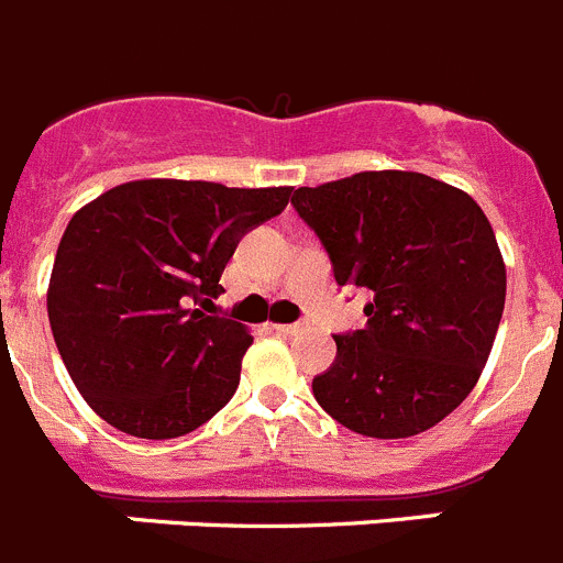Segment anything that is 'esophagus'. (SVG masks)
Instances as JSON below:
<instances>
[{
    "label": "esophagus",
    "instance_id": "obj_1",
    "mask_svg": "<svg viewBox=\"0 0 563 563\" xmlns=\"http://www.w3.org/2000/svg\"><path fill=\"white\" fill-rule=\"evenodd\" d=\"M273 330H276V333H285V335H296L305 330V324H273Z\"/></svg>",
    "mask_w": 563,
    "mask_h": 563
}]
</instances>
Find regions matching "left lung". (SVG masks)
<instances>
[{"label":"left lung","mask_w":563,"mask_h":563,"mask_svg":"<svg viewBox=\"0 0 563 563\" xmlns=\"http://www.w3.org/2000/svg\"><path fill=\"white\" fill-rule=\"evenodd\" d=\"M339 287L373 292L313 378L321 410L369 439H410L470 396L489 358L507 271L484 210L412 170H364L292 194Z\"/></svg>","instance_id":"left-lung-1"}]
</instances>
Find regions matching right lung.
<instances>
[{
    "label": "right lung",
    "instance_id": "right-lung-1",
    "mask_svg": "<svg viewBox=\"0 0 563 563\" xmlns=\"http://www.w3.org/2000/svg\"><path fill=\"white\" fill-rule=\"evenodd\" d=\"M292 187L139 179L76 210L62 235L47 319L90 410L136 439H179L233 398L244 324L216 299L235 244L278 216Z\"/></svg>",
    "mask_w": 563,
    "mask_h": 563
}]
</instances>
